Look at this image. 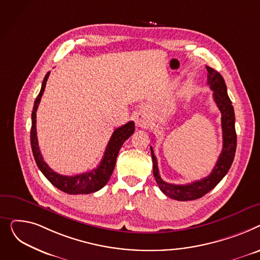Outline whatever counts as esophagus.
I'll list each match as a JSON object with an SVG mask.
<instances>
[{
  "label": "esophagus",
  "instance_id": "obj_1",
  "mask_svg": "<svg viewBox=\"0 0 260 260\" xmlns=\"http://www.w3.org/2000/svg\"><path fill=\"white\" fill-rule=\"evenodd\" d=\"M135 123L141 128H146L150 125V118L145 111H139L135 114Z\"/></svg>",
  "mask_w": 260,
  "mask_h": 260
}]
</instances>
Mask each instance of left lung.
Returning <instances> with one entry per match:
<instances>
[{
  "instance_id": "8db88e82",
  "label": "left lung",
  "mask_w": 260,
  "mask_h": 260,
  "mask_svg": "<svg viewBox=\"0 0 260 260\" xmlns=\"http://www.w3.org/2000/svg\"><path fill=\"white\" fill-rule=\"evenodd\" d=\"M206 68L208 71L207 84L213 91V99H214V102L221 113L222 128V150L210 175L188 185H173L166 182L159 175L157 159L154 155L153 148L150 147L152 161H153V174L160 191L170 198L179 202L197 200V198H201L210 192L212 189H214L228 173L235 156L237 136L235 131V114L232 102L229 99L226 86L221 74L209 66H206Z\"/></svg>"
}]
</instances>
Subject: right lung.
<instances>
[{"mask_svg":"<svg viewBox=\"0 0 260 260\" xmlns=\"http://www.w3.org/2000/svg\"><path fill=\"white\" fill-rule=\"evenodd\" d=\"M50 74V71L47 72L45 75V78L42 83V88L39 95L37 96L32 109V126L31 131H30V143H31V149L32 153L36 159V162L39 167L41 172L44 174V176L47 178L51 184L56 187L58 190L63 191L67 194H90L101 190L108 180L110 179V176L114 170L116 157L119 152V149L123 146L126 140L133 134L135 127L134 121H129V123L125 124L124 126L118 127L114 130L113 134L111 135V139L107 145L106 151L104 153L103 159L98 166L96 169L91 170L89 172H85L79 175L74 176H66L60 175L53 170H51L48 167V165L45 162L38 144V137H37V110L39 104L41 102V98L44 93V90L46 87V83H47L48 76Z\"/></svg>","mask_w":260,"mask_h":260,"instance_id":"obj_1","label":"right lung"}]
</instances>
